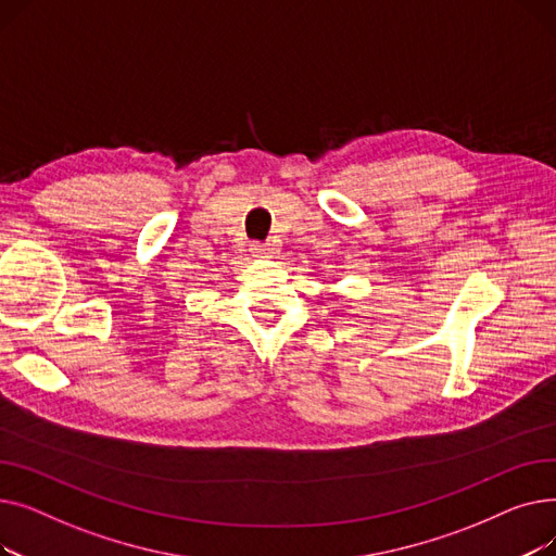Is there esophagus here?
<instances>
[{"instance_id": "34e87169", "label": "esophagus", "mask_w": 556, "mask_h": 556, "mask_svg": "<svg viewBox=\"0 0 556 556\" xmlns=\"http://www.w3.org/2000/svg\"><path fill=\"white\" fill-rule=\"evenodd\" d=\"M250 250H252L254 256H266V254H270V248H268L266 243H252Z\"/></svg>"}]
</instances>
